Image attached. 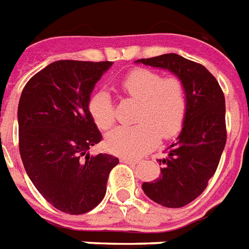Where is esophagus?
Listing matches in <instances>:
<instances>
[{
  "label": "esophagus",
  "mask_w": 249,
  "mask_h": 249,
  "mask_svg": "<svg viewBox=\"0 0 249 249\" xmlns=\"http://www.w3.org/2000/svg\"><path fill=\"white\" fill-rule=\"evenodd\" d=\"M121 161L125 162V163H137V160H134V158L130 157H123L121 158Z\"/></svg>",
  "instance_id": "esophagus-1"
}]
</instances>
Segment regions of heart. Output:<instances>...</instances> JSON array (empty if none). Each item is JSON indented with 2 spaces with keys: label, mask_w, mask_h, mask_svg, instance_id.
Segmentation results:
<instances>
[{
  "label": "heart",
  "mask_w": 249,
  "mask_h": 249,
  "mask_svg": "<svg viewBox=\"0 0 249 249\" xmlns=\"http://www.w3.org/2000/svg\"><path fill=\"white\" fill-rule=\"evenodd\" d=\"M121 89L137 101L133 126H119L107 136L110 152L121 156H142L157 145L160 136L170 139L181 130L187 109L183 83L177 78L139 68L121 82ZM89 113L100 129H108L115 123V109L109 93L100 91L89 101Z\"/></svg>",
  "instance_id": "obj_1"
}]
</instances>
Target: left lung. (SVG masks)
Here are the masks:
<instances>
[{
	"mask_svg": "<svg viewBox=\"0 0 249 249\" xmlns=\"http://www.w3.org/2000/svg\"><path fill=\"white\" fill-rule=\"evenodd\" d=\"M136 63L167 70L186 88L187 109L181 133L160 160L158 179L143 182L153 202L178 209L199 196L215 174L226 146V101L216 79L207 68L178 54H163Z\"/></svg>",
	"mask_w": 249,
	"mask_h": 249,
	"instance_id": "8db88e82",
	"label": "left lung"
}]
</instances>
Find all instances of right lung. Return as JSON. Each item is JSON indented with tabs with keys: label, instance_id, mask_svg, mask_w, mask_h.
<instances>
[{
	"label": "right lung",
	"instance_id": "add662e5",
	"mask_svg": "<svg viewBox=\"0 0 249 249\" xmlns=\"http://www.w3.org/2000/svg\"><path fill=\"white\" fill-rule=\"evenodd\" d=\"M113 62L58 60L40 70L18 104L19 153L27 176L55 209L79 215L107 191L110 154H89L101 133L89 113L91 93Z\"/></svg>",
	"mask_w": 249,
	"mask_h": 249
}]
</instances>
